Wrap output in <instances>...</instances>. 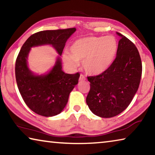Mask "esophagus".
Returning a JSON list of instances; mask_svg holds the SVG:
<instances>
[{
  "label": "esophagus",
  "mask_w": 155,
  "mask_h": 155,
  "mask_svg": "<svg viewBox=\"0 0 155 155\" xmlns=\"http://www.w3.org/2000/svg\"><path fill=\"white\" fill-rule=\"evenodd\" d=\"M85 79H86L85 77H84L83 74H81L80 75V77H79V80L80 81H84V80H85Z\"/></svg>",
  "instance_id": "1"
}]
</instances>
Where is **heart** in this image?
Instances as JSON below:
<instances>
[{
  "instance_id": "b5f03b06",
  "label": "heart",
  "mask_w": 155,
  "mask_h": 155,
  "mask_svg": "<svg viewBox=\"0 0 155 155\" xmlns=\"http://www.w3.org/2000/svg\"><path fill=\"white\" fill-rule=\"evenodd\" d=\"M118 42L114 36H91L75 41L70 54L65 52L63 59L68 67L75 69L79 63L90 75H99L109 69L116 55Z\"/></svg>"
}]
</instances>
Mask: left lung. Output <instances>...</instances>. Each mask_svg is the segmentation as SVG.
I'll use <instances>...</instances> for the list:
<instances>
[{"label": "left lung", "instance_id": "left-lung-1", "mask_svg": "<svg viewBox=\"0 0 155 155\" xmlns=\"http://www.w3.org/2000/svg\"><path fill=\"white\" fill-rule=\"evenodd\" d=\"M120 40L116 57L108 70L87 77L90 90L86 98L89 108L101 117H112L129 105L140 83L142 64L132 41L117 33Z\"/></svg>", "mask_w": 155, "mask_h": 155}]
</instances>
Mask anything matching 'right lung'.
Segmentation results:
<instances>
[{"mask_svg": "<svg viewBox=\"0 0 155 155\" xmlns=\"http://www.w3.org/2000/svg\"><path fill=\"white\" fill-rule=\"evenodd\" d=\"M76 31L75 28L39 31L28 38L15 61V73L18 90L25 103L35 114L51 117L61 113L68 103L70 93L77 85L80 74L62 71L61 59L47 74L36 76L27 66L31 48L51 44L61 55L65 42Z\"/></svg>", "mask_w": 155, "mask_h": 155, "instance_id": "right-lung-1", "label": "right lung"}]
</instances>
